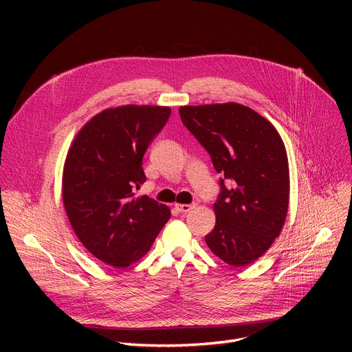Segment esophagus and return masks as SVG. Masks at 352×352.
Instances as JSON below:
<instances>
[{"mask_svg": "<svg viewBox=\"0 0 352 352\" xmlns=\"http://www.w3.org/2000/svg\"><path fill=\"white\" fill-rule=\"evenodd\" d=\"M194 208H195L194 204H175V210L179 212H190Z\"/></svg>", "mask_w": 352, "mask_h": 352, "instance_id": "esophagus-1", "label": "esophagus"}]
</instances>
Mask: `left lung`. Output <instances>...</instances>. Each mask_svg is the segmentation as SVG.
Listing matches in <instances>:
<instances>
[{
  "label": "left lung",
  "mask_w": 352,
  "mask_h": 352,
  "mask_svg": "<svg viewBox=\"0 0 352 352\" xmlns=\"http://www.w3.org/2000/svg\"><path fill=\"white\" fill-rule=\"evenodd\" d=\"M179 116L224 177L214 204L215 227L206 243L224 263L250 265L268 251L285 223V145L268 120L236 102L179 107ZM226 179L231 188L225 187Z\"/></svg>",
  "instance_id": "1"
}]
</instances>
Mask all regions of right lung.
<instances>
[{"label": "right lung", "mask_w": 352, "mask_h": 352, "mask_svg": "<svg viewBox=\"0 0 352 352\" xmlns=\"http://www.w3.org/2000/svg\"><path fill=\"white\" fill-rule=\"evenodd\" d=\"M171 114L170 107L122 105L92 117L74 138L64 164L63 202L82 245L102 263L126 268L150 251L171 217L150 197L142 157Z\"/></svg>", "instance_id": "obj_1"}]
</instances>
